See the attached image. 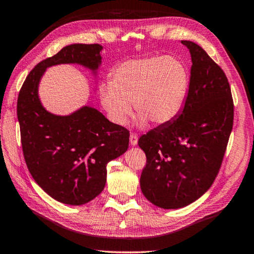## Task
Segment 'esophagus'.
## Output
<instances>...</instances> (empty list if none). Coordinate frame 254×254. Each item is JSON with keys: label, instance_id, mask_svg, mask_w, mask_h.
<instances>
[{"label": "esophagus", "instance_id": "obj_1", "mask_svg": "<svg viewBox=\"0 0 254 254\" xmlns=\"http://www.w3.org/2000/svg\"><path fill=\"white\" fill-rule=\"evenodd\" d=\"M137 139H138L137 134L131 133L130 136H129V143H130V145H136V144H137Z\"/></svg>", "mask_w": 254, "mask_h": 254}]
</instances>
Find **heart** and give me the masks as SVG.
Returning <instances> with one entry per match:
<instances>
[{"label":"heart","instance_id":"obj_1","mask_svg":"<svg viewBox=\"0 0 254 254\" xmlns=\"http://www.w3.org/2000/svg\"><path fill=\"white\" fill-rule=\"evenodd\" d=\"M189 90V72L175 57L146 56L125 61L111 72V82L100 87L109 118L125 125L134 103L141 123L167 125L180 115Z\"/></svg>","mask_w":254,"mask_h":254}]
</instances>
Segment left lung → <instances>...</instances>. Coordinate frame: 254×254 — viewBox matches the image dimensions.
<instances>
[{
    "mask_svg": "<svg viewBox=\"0 0 254 254\" xmlns=\"http://www.w3.org/2000/svg\"><path fill=\"white\" fill-rule=\"evenodd\" d=\"M182 43L192 61L185 106L172 123L138 139L146 156L142 192L167 209L187 206L213 185L234 124V101L223 69L194 42Z\"/></svg>",
    "mask_w": 254,
    "mask_h": 254,
    "instance_id": "obj_1",
    "label": "left lung"
}]
</instances>
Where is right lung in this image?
<instances>
[{
    "label": "right lung",
    "instance_id": "1",
    "mask_svg": "<svg viewBox=\"0 0 254 254\" xmlns=\"http://www.w3.org/2000/svg\"><path fill=\"white\" fill-rule=\"evenodd\" d=\"M102 46L71 45L43 60L26 76L17 102L25 163L35 182L61 203L82 205L104 189L106 165L127 151L129 130L83 106L61 117L46 111L38 87L46 68L57 64H101Z\"/></svg>",
    "mask_w": 254,
    "mask_h": 254
}]
</instances>
